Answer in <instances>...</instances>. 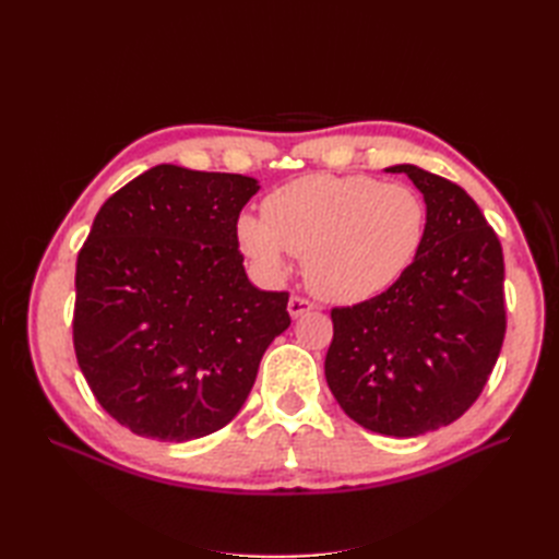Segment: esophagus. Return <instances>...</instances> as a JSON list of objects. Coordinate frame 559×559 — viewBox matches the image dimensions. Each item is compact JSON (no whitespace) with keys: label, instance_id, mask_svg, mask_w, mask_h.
<instances>
[{"label":"esophagus","instance_id":"1","mask_svg":"<svg viewBox=\"0 0 559 559\" xmlns=\"http://www.w3.org/2000/svg\"><path fill=\"white\" fill-rule=\"evenodd\" d=\"M310 310H314V302H312V300L302 298V296H292V300H289V314H292L294 319H298V317H302V314H308Z\"/></svg>","mask_w":559,"mask_h":559}]
</instances>
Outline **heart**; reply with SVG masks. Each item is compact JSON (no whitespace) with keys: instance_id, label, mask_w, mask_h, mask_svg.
I'll return each instance as SVG.
<instances>
[{"instance_id":"heart-1","label":"heart","mask_w":559,"mask_h":559,"mask_svg":"<svg viewBox=\"0 0 559 559\" xmlns=\"http://www.w3.org/2000/svg\"><path fill=\"white\" fill-rule=\"evenodd\" d=\"M263 218H238V245L261 275L286 273V253L302 257L314 294L361 302L396 284L417 261L429 205L411 183L378 177L317 175L270 193Z\"/></svg>"}]
</instances>
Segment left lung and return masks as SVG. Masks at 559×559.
Wrapping results in <instances>:
<instances>
[{
	"mask_svg": "<svg viewBox=\"0 0 559 559\" xmlns=\"http://www.w3.org/2000/svg\"><path fill=\"white\" fill-rule=\"evenodd\" d=\"M386 170L425 195L427 240L386 292L331 310L324 370L357 425L408 438L448 427L483 394L506 335L503 253L462 186L415 165Z\"/></svg>",
	"mask_w": 559,
	"mask_h": 559,
	"instance_id": "obj_1",
	"label": "left lung"
}]
</instances>
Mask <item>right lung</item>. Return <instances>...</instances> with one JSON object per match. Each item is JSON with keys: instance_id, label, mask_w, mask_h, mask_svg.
Returning <instances> with one entry per match:
<instances>
[{"instance_id": "1", "label": "right lung", "mask_w": 559, "mask_h": 559, "mask_svg": "<svg viewBox=\"0 0 559 559\" xmlns=\"http://www.w3.org/2000/svg\"><path fill=\"white\" fill-rule=\"evenodd\" d=\"M257 179L156 165L99 207L76 259L74 352L138 436L193 441L240 413L289 294L247 280L238 218Z\"/></svg>"}]
</instances>
